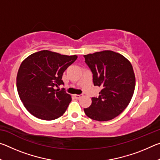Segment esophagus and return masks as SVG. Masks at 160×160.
Returning a JSON list of instances; mask_svg holds the SVG:
<instances>
[{"label": "esophagus", "mask_w": 160, "mask_h": 160, "mask_svg": "<svg viewBox=\"0 0 160 160\" xmlns=\"http://www.w3.org/2000/svg\"><path fill=\"white\" fill-rule=\"evenodd\" d=\"M82 94H74V97H75L76 99H80L81 97H82Z\"/></svg>", "instance_id": "obj_1"}]
</instances>
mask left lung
Wrapping results in <instances>:
<instances>
[{"mask_svg":"<svg viewBox=\"0 0 160 160\" xmlns=\"http://www.w3.org/2000/svg\"><path fill=\"white\" fill-rule=\"evenodd\" d=\"M84 57L93 74L94 85L102 88L99 97H92V104L84 112L93 120H112L123 112L133 95L135 78L132 65L121 54L112 51Z\"/></svg>","mask_w":160,"mask_h":160,"instance_id":"1","label":"left lung"}]
</instances>
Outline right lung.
I'll list each match as a JSON object with an SVG mask.
<instances>
[{"mask_svg": "<svg viewBox=\"0 0 160 160\" xmlns=\"http://www.w3.org/2000/svg\"><path fill=\"white\" fill-rule=\"evenodd\" d=\"M76 55L66 56L48 50L31 54L21 63L17 75L19 97L35 117L51 121L60 117L71 102L64 88L63 72L73 63Z\"/></svg>", "mask_w": 160, "mask_h": 160, "instance_id": "add662e5", "label": "right lung"}]
</instances>
